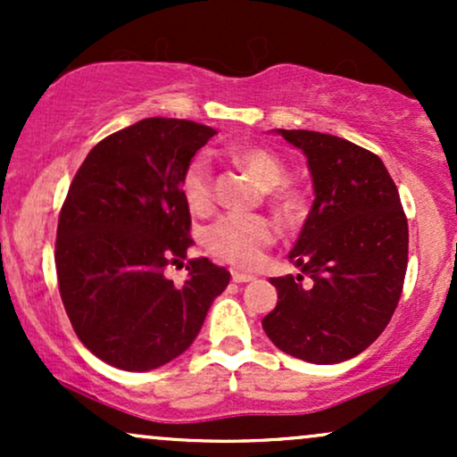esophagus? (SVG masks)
<instances>
[{
	"instance_id": "esophagus-1",
	"label": "esophagus",
	"mask_w": 457,
	"mask_h": 457,
	"mask_svg": "<svg viewBox=\"0 0 457 457\" xmlns=\"http://www.w3.org/2000/svg\"><path fill=\"white\" fill-rule=\"evenodd\" d=\"M232 281H234V283L253 281V275H246V272H240V270H232Z\"/></svg>"
}]
</instances>
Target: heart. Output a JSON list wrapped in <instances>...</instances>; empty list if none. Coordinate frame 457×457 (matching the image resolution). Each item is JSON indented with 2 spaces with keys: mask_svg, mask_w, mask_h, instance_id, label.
<instances>
[{
  "mask_svg": "<svg viewBox=\"0 0 457 457\" xmlns=\"http://www.w3.org/2000/svg\"><path fill=\"white\" fill-rule=\"evenodd\" d=\"M234 159L253 178L264 191H270L275 208L283 214L298 211V195L286 187L287 167L275 152L249 145L234 152ZM180 191L187 206L193 212L204 214L212 206V176L211 165L204 156H195L187 165L180 180ZM275 240V225L260 214H225L217 219L204 234L208 251L238 269H258L264 260V251Z\"/></svg>",
  "mask_w": 457,
  "mask_h": 457,
  "instance_id": "1",
  "label": "heart"
}]
</instances>
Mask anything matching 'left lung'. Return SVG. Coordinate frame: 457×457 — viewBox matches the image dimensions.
<instances>
[{"label":"left lung","instance_id":"left-lung-1","mask_svg":"<svg viewBox=\"0 0 457 457\" xmlns=\"http://www.w3.org/2000/svg\"><path fill=\"white\" fill-rule=\"evenodd\" d=\"M307 156L313 206L295 249L298 275L272 277L277 307L262 320L277 348L307 363H342L378 339L400 301L408 223L385 162L353 141L277 129Z\"/></svg>","mask_w":457,"mask_h":457}]
</instances>
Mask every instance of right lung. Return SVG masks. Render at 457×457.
<instances>
[{
    "label": "right lung",
    "instance_id": "obj_1",
    "mask_svg": "<svg viewBox=\"0 0 457 457\" xmlns=\"http://www.w3.org/2000/svg\"><path fill=\"white\" fill-rule=\"evenodd\" d=\"M217 130L191 120L145 118L104 137L86 156L60 212L57 283L77 337L124 371H150L197 337L229 272L187 258L191 214L180 180Z\"/></svg>",
    "mask_w": 457,
    "mask_h": 457
}]
</instances>
